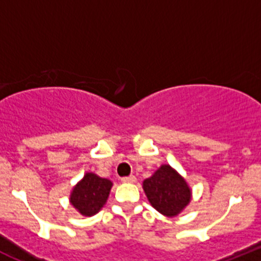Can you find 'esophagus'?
Returning a JSON list of instances; mask_svg holds the SVG:
<instances>
[{"label":"esophagus","instance_id":"34e87169","mask_svg":"<svg viewBox=\"0 0 261 261\" xmlns=\"http://www.w3.org/2000/svg\"><path fill=\"white\" fill-rule=\"evenodd\" d=\"M121 181L125 182V184H134V182L136 181V177L134 176V174H131V176L122 177V178H121Z\"/></svg>","mask_w":261,"mask_h":261}]
</instances>
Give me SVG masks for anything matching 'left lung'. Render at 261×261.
<instances>
[{
  "mask_svg": "<svg viewBox=\"0 0 261 261\" xmlns=\"http://www.w3.org/2000/svg\"><path fill=\"white\" fill-rule=\"evenodd\" d=\"M143 189L151 206L167 217L177 216L191 199L186 181L168 164L162 166L150 178H146Z\"/></svg>",
  "mask_w": 261,
  "mask_h": 261,
  "instance_id": "1",
  "label": "left lung"
}]
</instances>
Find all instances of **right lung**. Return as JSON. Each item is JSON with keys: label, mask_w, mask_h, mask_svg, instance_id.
I'll list each match as a JSON object with an SVG mask.
<instances>
[{"label": "right lung", "mask_w": 261, "mask_h": 261, "mask_svg": "<svg viewBox=\"0 0 261 261\" xmlns=\"http://www.w3.org/2000/svg\"><path fill=\"white\" fill-rule=\"evenodd\" d=\"M111 187L112 182L110 179L94 173H87L74 187L70 201L83 216H94L107 201Z\"/></svg>", "instance_id": "right-lung-1"}]
</instances>
